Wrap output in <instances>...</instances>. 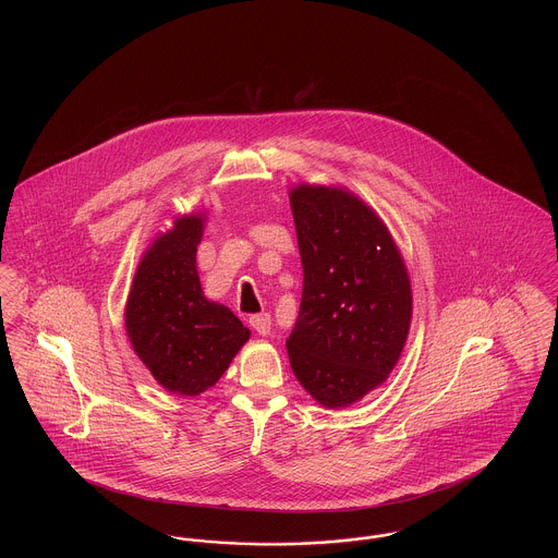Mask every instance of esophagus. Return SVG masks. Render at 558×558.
<instances>
[{
  "label": "esophagus",
  "mask_w": 558,
  "mask_h": 558,
  "mask_svg": "<svg viewBox=\"0 0 558 558\" xmlns=\"http://www.w3.org/2000/svg\"><path fill=\"white\" fill-rule=\"evenodd\" d=\"M248 324H251L262 337H266V335H269V330H271V318H269V314H255V316L248 318Z\"/></svg>",
  "instance_id": "34e87169"
}]
</instances>
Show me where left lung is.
<instances>
[{
	"label": "left lung",
	"instance_id": "obj_1",
	"mask_svg": "<svg viewBox=\"0 0 558 558\" xmlns=\"http://www.w3.org/2000/svg\"><path fill=\"white\" fill-rule=\"evenodd\" d=\"M289 196L303 266L291 368L318 403L345 408L398 364L412 319L408 269L387 226L355 194L301 184Z\"/></svg>",
	"mask_w": 558,
	"mask_h": 558
}]
</instances>
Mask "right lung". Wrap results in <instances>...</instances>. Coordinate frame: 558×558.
Returning a JSON list of instances; mask_svg holds the SVG:
<instances>
[{
	"mask_svg": "<svg viewBox=\"0 0 558 558\" xmlns=\"http://www.w3.org/2000/svg\"><path fill=\"white\" fill-rule=\"evenodd\" d=\"M203 228V215L178 217L144 253L125 305L133 351L178 396L213 387L251 337L226 305L203 294L196 271Z\"/></svg>",
	"mask_w": 558,
	"mask_h": 558,
	"instance_id": "obj_1",
	"label": "right lung"
}]
</instances>
